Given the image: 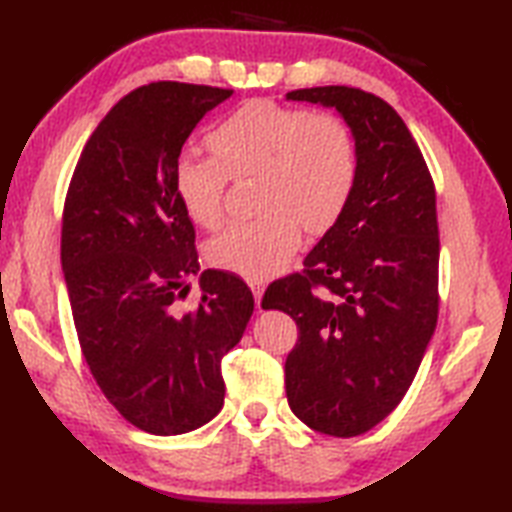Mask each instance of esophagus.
<instances>
[{
    "label": "esophagus",
    "mask_w": 512,
    "mask_h": 512,
    "mask_svg": "<svg viewBox=\"0 0 512 512\" xmlns=\"http://www.w3.org/2000/svg\"><path fill=\"white\" fill-rule=\"evenodd\" d=\"M248 286H250V290H253L255 303L259 306V301H262V295H264V281L262 279H248Z\"/></svg>",
    "instance_id": "34e87169"
}]
</instances>
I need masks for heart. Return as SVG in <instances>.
I'll return each instance as SVG.
<instances>
[{"label": "heart", "instance_id": "heart-1", "mask_svg": "<svg viewBox=\"0 0 512 512\" xmlns=\"http://www.w3.org/2000/svg\"><path fill=\"white\" fill-rule=\"evenodd\" d=\"M213 158L182 154L173 184L195 226L215 228L224 215L228 178L255 176L250 222H235L206 246L209 262L248 279L277 275L310 233L328 231L352 198L358 149L341 116L268 99L248 101L206 138Z\"/></svg>", "mask_w": 512, "mask_h": 512}]
</instances>
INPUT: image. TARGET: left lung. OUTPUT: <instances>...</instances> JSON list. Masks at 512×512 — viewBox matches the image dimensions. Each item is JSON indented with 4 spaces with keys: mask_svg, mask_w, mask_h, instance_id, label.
<instances>
[{
    "mask_svg": "<svg viewBox=\"0 0 512 512\" xmlns=\"http://www.w3.org/2000/svg\"><path fill=\"white\" fill-rule=\"evenodd\" d=\"M288 101L334 107L358 149L352 198L303 259L277 279L264 310L299 328L286 358V396L310 429L352 438L407 394L438 323L436 187L405 121L378 96L347 85L295 90Z\"/></svg>",
    "mask_w": 512,
    "mask_h": 512,
    "instance_id": "8db88e82",
    "label": "left lung"
}]
</instances>
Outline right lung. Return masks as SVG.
<instances>
[{
  "instance_id": "1",
  "label": "right lung",
  "mask_w": 512,
  "mask_h": 512,
  "mask_svg": "<svg viewBox=\"0 0 512 512\" xmlns=\"http://www.w3.org/2000/svg\"><path fill=\"white\" fill-rule=\"evenodd\" d=\"M233 90L149 83L118 101L85 143L63 206L61 266L90 372L118 413L154 436L202 427L224 405L222 358L242 339L253 292L204 270L173 184L184 140Z\"/></svg>"
}]
</instances>
